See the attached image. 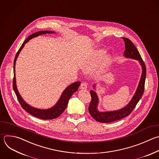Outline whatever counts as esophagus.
Instances as JSON below:
<instances>
[{"mask_svg":"<svg viewBox=\"0 0 159 159\" xmlns=\"http://www.w3.org/2000/svg\"><path fill=\"white\" fill-rule=\"evenodd\" d=\"M87 88V84H86V82H82L80 85V89L86 90Z\"/></svg>","mask_w":159,"mask_h":159,"instance_id":"obj_1","label":"esophagus"}]
</instances>
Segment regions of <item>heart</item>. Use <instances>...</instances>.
I'll return each mask as SVG.
<instances>
[{"label":"heart","instance_id":"obj_1","mask_svg":"<svg viewBox=\"0 0 159 159\" xmlns=\"http://www.w3.org/2000/svg\"><path fill=\"white\" fill-rule=\"evenodd\" d=\"M105 51L103 49L95 50L91 52L88 55L85 61L82 62V69L86 72L92 71L95 67H97L100 59L105 54ZM111 57L106 56L103 58L100 64V72H103L107 68L111 62Z\"/></svg>","mask_w":159,"mask_h":159}]
</instances>
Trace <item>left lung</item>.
Instances as JSON below:
<instances>
[{
  "mask_svg": "<svg viewBox=\"0 0 159 159\" xmlns=\"http://www.w3.org/2000/svg\"><path fill=\"white\" fill-rule=\"evenodd\" d=\"M125 42V50L124 53V56L127 58L135 59L139 61L140 64L142 66V73L140 77V80L136 90V92L133 96L130 102L124 108L111 112H99L97 109V105L98 103V98L96 92L92 90L90 91L91 95V102L89 107V111L91 116L97 121L102 123H109L120 120L127 116H128L134 109L136 105L141 98L145 87V81L146 77V67L140 55L137 48L130 40L127 38H122ZM93 89H95V84L93 86Z\"/></svg>",
  "mask_w": 159,
  "mask_h": 159,
  "instance_id": "8db88e82",
  "label": "left lung"
}]
</instances>
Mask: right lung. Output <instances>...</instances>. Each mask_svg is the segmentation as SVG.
<instances>
[{
  "label": "right lung",
  "instance_id": "1",
  "mask_svg": "<svg viewBox=\"0 0 159 159\" xmlns=\"http://www.w3.org/2000/svg\"><path fill=\"white\" fill-rule=\"evenodd\" d=\"M55 33L54 32L52 31H50V30H45V31H39V32H37L35 33H34L33 34L30 35V36H29L27 39L23 42V43L22 44L21 47H20V48L19 49L18 52H17V54L16 55L15 59H14V79H13V89L14 90L16 94V96L17 97V99L20 103V104L21 105L22 107L25 111H27L29 114H31L32 116L37 117L39 119H43V120H50V119H54L56 118H57L58 117H59L62 113L63 112L65 111V109H66L67 104L69 102V100L70 99V98L71 97V96L72 95V94L77 91L79 85H80V82H74L72 84H70V85H69L63 92V93H62L59 101L57 102V103L54 105V107H51L50 109H36L34 108L30 105H29L28 103H27L24 99L22 98V97L20 96V93H19V91L17 90V85H16V71H15V67H16V60L17 58L19 56V54H20V52L21 51V50L23 48L24 45L31 39L37 37L39 35H42V34H54Z\"/></svg>",
  "mask_w": 159,
  "mask_h": 159
}]
</instances>
